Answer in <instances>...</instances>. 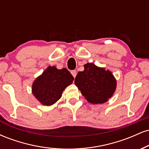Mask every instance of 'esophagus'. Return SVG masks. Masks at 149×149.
I'll return each mask as SVG.
<instances>
[{
    "label": "esophagus",
    "mask_w": 149,
    "mask_h": 149,
    "mask_svg": "<svg viewBox=\"0 0 149 149\" xmlns=\"http://www.w3.org/2000/svg\"><path fill=\"white\" fill-rule=\"evenodd\" d=\"M71 74H72V76L74 77V78H76V75H77L76 71H75V70H73V71H71Z\"/></svg>",
    "instance_id": "obj_1"
}]
</instances>
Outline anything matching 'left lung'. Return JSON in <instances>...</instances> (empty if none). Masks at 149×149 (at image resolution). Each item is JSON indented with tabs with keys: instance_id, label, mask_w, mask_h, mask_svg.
<instances>
[{
	"instance_id": "1",
	"label": "left lung",
	"mask_w": 149,
	"mask_h": 149,
	"mask_svg": "<svg viewBox=\"0 0 149 149\" xmlns=\"http://www.w3.org/2000/svg\"><path fill=\"white\" fill-rule=\"evenodd\" d=\"M79 71L75 84L87 101L92 104L105 103L116 91V80L109 70L97 66L93 63L84 65Z\"/></svg>"
}]
</instances>
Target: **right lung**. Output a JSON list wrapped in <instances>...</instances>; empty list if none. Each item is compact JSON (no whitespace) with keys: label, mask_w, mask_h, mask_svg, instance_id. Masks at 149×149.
Segmentation results:
<instances>
[{"label":"right lung","mask_w":149,"mask_h":149,"mask_svg":"<svg viewBox=\"0 0 149 149\" xmlns=\"http://www.w3.org/2000/svg\"><path fill=\"white\" fill-rule=\"evenodd\" d=\"M73 76L67 69L48 66L34 80L32 93L44 106H51L61 98L65 88L73 83Z\"/></svg>","instance_id":"right-lung-1"}]
</instances>
